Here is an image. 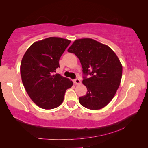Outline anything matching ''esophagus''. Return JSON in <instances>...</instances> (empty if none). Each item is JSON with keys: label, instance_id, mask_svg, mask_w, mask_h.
<instances>
[{"label": "esophagus", "instance_id": "obj_1", "mask_svg": "<svg viewBox=\"0 0 148 148\" xmlns=\"http://www.w3.org/2000/svg\"><path fill=\"white\" fill-rule=\"evenodd\" d=\"M73 82H74V83L75 84H81V81H80V79L79 78H76V79H74Z\"/></svg>", "mask_w": 148, "mask_h": 148}]
</instances>
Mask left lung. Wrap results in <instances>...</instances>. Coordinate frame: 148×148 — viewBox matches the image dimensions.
Listing matches in <instances>:
<instances>
[{"label":"left lung","mask_w":148,"mask_h":148,"mask_svg":"<svg viewBox=\"0 0 148 148\" xmlns=\"http://www.w3.org/2000/svg\"><path fill=\"white\" fill-rule=\"evenodd\" d=\"M79 59L87 94L80 104L90 110L101 109L114 98L121 82L122 65L110 47L91 38L76 40L68 49ZM87 76H89L88 78Z\"/></svg>","instance_id":"8db88e82"}]
</instances>
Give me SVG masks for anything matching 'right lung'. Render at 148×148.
<instances>
[{"mask_svg": "<svg viewBox=\"0 0 148 148\" xmlns=\"http://www.w3.org/2000/svg\"><path fill=\"white\" fill-rule=\"evenodd\" d=\"M70 43L69 40L49 37L32 44L22 59L20 71L25 89L42 108L60 106L66 89L73 85L69 79L54 74L59 67L60 57Z\"/></svg>", "mask_w": 148, "mask_h": 148, "instance_id": "1", "label": "right lung"}]
</instances>
